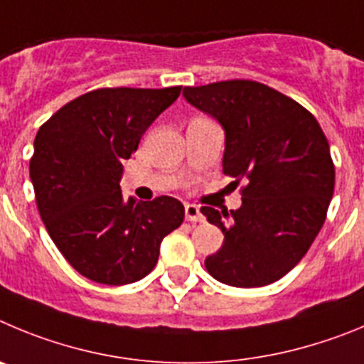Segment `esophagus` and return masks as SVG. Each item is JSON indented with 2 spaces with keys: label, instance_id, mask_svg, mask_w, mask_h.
<instances>
[{
  "label": "esophagus",
  "instance_id": "34e87169",
  "mask_svg": "<svg viewBox=\"0 0 364 364\" xmlns=\"http://www.w3.org/2000/svg\"><path fill=\"white\" fill-rule=\"evenodd\" d=\"M185 218H186V221H190V223L205 221L201 210H199V206L192 205V203H186V205H185Z\"/></svg>",
  "mask_w": 364,
  "mask_h": 364
}]
</instances>
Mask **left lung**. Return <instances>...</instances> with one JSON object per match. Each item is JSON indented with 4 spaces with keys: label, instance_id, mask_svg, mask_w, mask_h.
<instances>
[{
    "label": "left lung",
    "instance_id": "1",
    "mask_svg": "<svg viewBox=\"0 0 364 364\" xmlns=\"http://www.w3.org/2000/svg\"><path fill=\"white\" fill-rule=\"evenodd\" d=\"M183 96L225 129L223 174L241 186L237 210L201 206L225 234L205 259L212 277L255 288L281 279L309 252L326 219L336 166L312 112L252 80L185 87Z\"/></svg>",
    "mask_w": 364,
    "mask_h": 364
}]
</instances>
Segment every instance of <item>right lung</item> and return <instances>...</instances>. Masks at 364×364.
Wrapping results in <instances>:
<instances>
[{"label":"right lung","mask_w":364,"mask_h":364,"mask_svg":"<svg viewBox=\"0 0 364 364\" xmlns=\"http://www.w3.org/2000/svg\"><path fill=\"white\" fill-rule=\"evenodd\" d=\"M179 94L181 87L97 88L39 127L31 158L36 205L81 276L103 284L143 279L158 263L163 237L185 219L176 198L136 201L119 188L121 161Z\"/></svg>","instance_id":"right-lung-1"}]
</instances>
